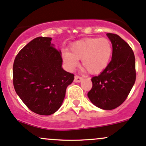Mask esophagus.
Returning <instances> with one entry per match:
<instances>
[{"label":"esophagus","instance_id":"34e87169","mask_svg":"<svg viewBox=\"0 0 146 146\" xmlns=\"http://www.w3.org/2000/svg\"><path fill=\"white\" fill-rule=\"evenodd\" d=\"M83 78L81 77V76H77V75H76V76H74V81L75 82H81V81H82Z\"/></svg>","mask_w":146,"mask_h":146}]
</instances>
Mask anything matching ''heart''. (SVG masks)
<instances>
[{
    "label": "heart",
    "mask_w": 146,
    "mask_h": 146,
    "mask_svg": "<svg viewBox=\"0 0 146 146\" xmlns=\"http://www.w3.org/2000/svg\"><path fill=\"white\" fill-rule=\"evenodd\" d=\"M112 52V44L108 39L86 38L72 44L70 51L63 52L62 59L71 70H74L79 60H81L84 68L90 74H97L108 66Z\"/></svg>",
    "instance_id": "1"
}]
</instances>
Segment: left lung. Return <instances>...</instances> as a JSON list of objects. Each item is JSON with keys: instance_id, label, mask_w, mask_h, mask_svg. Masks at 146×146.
<instances>
[{"instance_id": "8db88e82", "label": "left lung", "mask_w": 146, "mask_h": 146, "mask_svg": "<svg viewBox=\"0 0 146 146\" xmlns=\"http://www.w3.org/2000/svg\"><path fill=\"white\" fill-rule=\"evenodd\" d=\"M112 44V58L98 76L91 79L88 97L95 106L112 110L127 98L136 81L135 57L129 45L116 34L107 33Z\"/></svg>"}]
</instances>
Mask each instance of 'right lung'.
Masks as SVG:
<instances>
[{
	"mask_svg": "<svg viewBox=\"0 0 146 146\" xmlns=\"http://www.w3.org/2000/svg\"><path fill=\"white\" fill-rule=\"evenodd\" d=\"M51 42V37H36L14 61L15 91L30 110L39 115H51L58 110L67 87L74 79L73 74L62 69L61 51Z\"/></svg>",
	"mask_w": 146,
	"mask_h": 146,
	"instance_id": "obj_1",
	"label": "right lung"
}]
</instances>
